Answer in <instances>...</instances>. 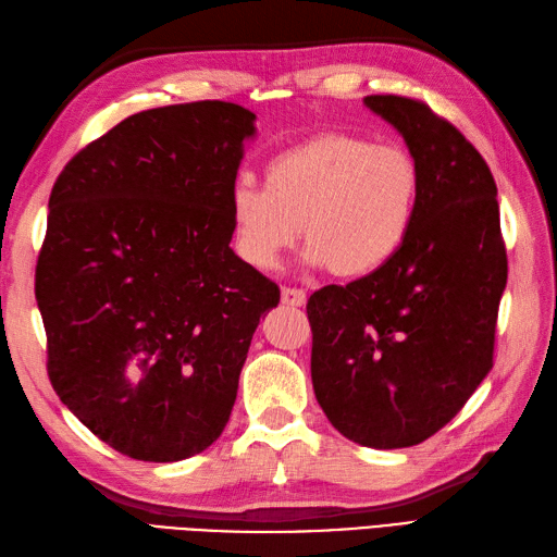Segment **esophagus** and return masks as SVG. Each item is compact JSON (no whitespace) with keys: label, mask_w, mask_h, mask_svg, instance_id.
<instances>
[{"label":"esophagus","mask_w":557,"mask_h":557,"mask_svg":"<svg viewBox=\"0 0 557 557\" xmlns=\"http://www.w3.org/2000/svg\"><path fill=\"white\" fill-rule=\"evenodd\" d=\"M281 302L285 307H305L307 305V293L299 288H283L281 290Z\"/></svg>","instance_id":"34e87169"}]
</instances>
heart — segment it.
I'll use <instances>...</instances> for the list:
<instances>
[{"mask_svg":"<svg viewBox=\"0 0 557 557\" xmlns=\"http://www.w3.org/2000/svg\"><path fill=\"white\" fill-rule=\"evenodd\" d=\"M422 169L400 145L323 131L281 149L264 187L238 177L230 189V236L252 269H276L299 232L305 262L339 278H368L394 262L422 201Z\"/></svg>","mask_w":557,"mask_h":557,"instance_id":"obj_1","label":"heart"}]
</instances>
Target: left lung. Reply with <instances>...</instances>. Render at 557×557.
I'll return each instance as SVG.
<instances>
[{"instance_id":"1","label":"left lung","mask_w":557,"mask_h":557,"mask_svg":"<svg viewBox=\"0 0 557 557\" xmlns=\"http://www.w3.org/2000/svg\"><path fill=\"white\" fill-rule=\"evenodd\" d=\"M363 102L403 135L424 191L394 262L309 297L311 382L344 438L396 449L441 431L487 377L508 262L478 149L424 102Z\"/></svg>"}]
</instances>
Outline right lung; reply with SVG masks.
<instances>
[{
    "instance_id": "right-lung-1",
    "label": "right lung",
    "mask_w": 557,
    "mask_h": 557,
    "mask_svg": "<svg viewBox=\"0 0 557 557\" xmlns=\"http://www.w3.org/2000/svg\"><path fill=\"white\" fill-rule=\"evenodd\" d=\"M242 104L138 112L58 175L35 295L49 380L116 453L180 461L230 422L255 327L281 290L230 248L255 138Z\"/></svg>"
}]
</instances>
